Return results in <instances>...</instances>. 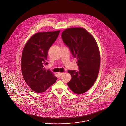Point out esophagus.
Masks as SVG:
<instances>
[{
	"mask_svg": "<svg viewBox=\"0 0 126 126\" xmlns=\"http://www.w3.org/2000/svg\"><path fill=\"white\" fill-rule=\"evenodd\" d=\"M58 75L59 77H61V76L63 75L64 74V72H58Z\"/></svg>",
	"mask_w": 126,
	"mask_h": 126,
	"instance_id": "obj_1",
	"label": "esophagus"
}]
</instances>
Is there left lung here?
Listing matches in <instances>:
<instances>
[{
  "mask_svg": "<svg viewBox=\"0 0 126 126\" xmlns=\"http://www.w3.org/2000/svg\"><path fill=\"white\" fill-rule=\"evenodd\" d=\"M61 37L72 56L78 59L79 70H68L72 79L67 85L74 93L82 94L91 88L98 76L100 64L98 46L94 37L81 27L66 29Z\"/></svg>",
  "mask_w": 126,
  "mask_h": 126,
  "instance_id": "left-lung-1",
  "label": "left lung"
}]
</instances>
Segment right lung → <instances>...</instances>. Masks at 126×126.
Listing matches in <instances>:
<instances>
[{
  "mask_svg": "<svg viewBox=\"0 0 126 126\" xmlns=\"http://www.w3.org/2000/svg\"><path fill=\"white\" fill-rule=\"evenodd\" d=\"M60 31L36 33L30 39L21 56V72L24 80L34 91L41 93L55 83L57 78L49 70L45 69L48 64V50L59 35Z\"/></svg>",
  "mask_w": 126,
  "mask_h": 126,
  "instance_id": "obj_1",
  "label": "right lung"
}]
</instances>
